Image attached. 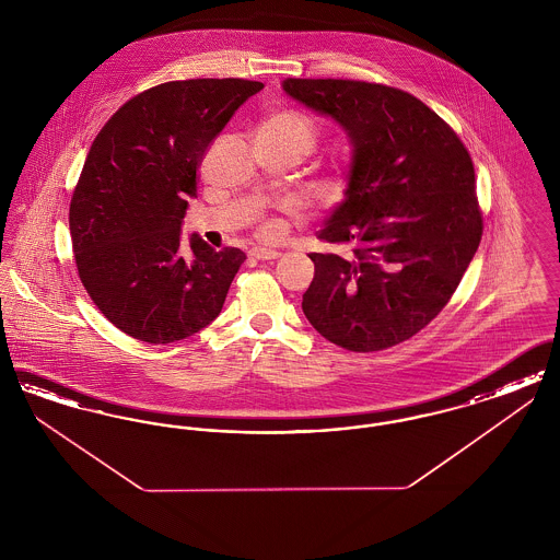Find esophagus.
<instances>
[{"label": "esophagus", "mask_w": 560, "mask_h": 560, "mask_svg": "<svg viewBox=\"0 0 560 560\" xmlns=\"http://www.w3.org/2000/svg\"><path fill=\"white\" fill-rule=\"evenodd\" d=\"M281 254L275 249H265V247H254L249 249V258L254 260H277Z\"/></svg>", "instance_id": "obj_1"}]
</instances>
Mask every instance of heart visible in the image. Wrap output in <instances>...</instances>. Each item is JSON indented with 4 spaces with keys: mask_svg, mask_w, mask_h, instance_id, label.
I'll use <instances>...</instances> for the list:
<instances>
[{
    "mask_svg": "<svg viewBox=\"0 0 560 560\" xmlns=\"http://www.w3.org/2000/svg\"><path fill=\"white\" fill-rule=\"evenodd\" d=\"M320 133L319 124L300 108H283L268 117L260 128V140L268 144L293 153L295 158H306L319 149ZM317 195L320 201L327 206H338L347 199L350 190V170L347 163H334L329 170H325L317 180ZM285 224L281 218L260 213L256 233L265 241H277L283 237Z\"/></svg>",
    "mask_w": 560,
    "mask_h": 560,
    "instance_id": "1",
    "label": "heart"
}]
</instances>
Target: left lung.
<instances>
[{
  "label": "left lung",
  "instance_id": "8db88e82",
  "mask_svg": "<svg viewBox=\"0 0 560 560\" xmlns=\"http://www.w3.org/2000/svg\"><path fill=\"white\" fill-rule=\"evenodd\" d=\"M283 90L334 117L352 144L350 190L319 237L347 254H311L302 311L352 352L395 347L452 300L480 237L468 149L420 98L384 83L285 80Z\"/></svg>",
  "mask_w": 560,
  "mask_h": 560
}]
</instances>
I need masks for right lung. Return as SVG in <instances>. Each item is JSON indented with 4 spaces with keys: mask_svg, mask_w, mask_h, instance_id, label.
I'll use <instances>...</instances> for the list:
<instances>
[{
    "mask_svg": "<svg viewBox=\"0 0 560 560\" xmlns=\"http://www.w3.org/2000/svg\"><path fill=\"white\" fill-rule=\"evenodd\" d=\"M265 83L167 81L117 108L94 138L71 195L81 283L117 329L149 345L210 325L245 254L180 241L188 197L213 138Z\"/></svg>",
    "mask_w": 560,
    "mask_h": 560,
    "instance_id": "obj_1",
    "label": "right lung"
}]
</instances>
